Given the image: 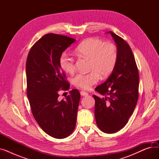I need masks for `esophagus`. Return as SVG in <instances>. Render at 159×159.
<instances>
[{
  "label": "esophagus",
  "instance_id": "obj_1",
  "mask_svg": "<svg viewBox=\"0 0 159 159\" xmlns=\"http://www.w3.org/2000/svg\"><path fill=\"white\" fill-rule=\"evenodd\" d=\"M80 95L83 97H86V96H88V93L87 92H86V91H80Z\"/></svg>",
  "mask_w": 159,
  "mask_h": 159
}]
</instances>
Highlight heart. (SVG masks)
I'll return each instance as SVG.
<instances>
[{"mask_svg": "<svg viewBox=\"0 0 159 159\" xmlns=\"http://www.w3.org/2000/svg\"><path fill=\"white\" fill-rule=\"evenodd\" d=\"M79 57L90 60L89 73H79L73 79L75 86L88 89L96 84L101 77H106L113 71L117 62L118 53L113 44H106L104 41L95 38H89L82 42L75 49ZM61 68L68 73L75 71L76 66L73 57L63 53L59 59Z\"/></svg>", "mask_w": 159, "mask_h": 159, "instance_id": "obj_1", "label": "heart"}]
</instances>
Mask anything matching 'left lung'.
Wrapping results in <instances>:
<instances>
[{"instance_id":"8db88e82","label":"left lung","mask_w":159,"mask_h":159,"mask_svg":"<svg viewBox=\"0 0 159 159\" xmlns=\"http://www.w3.org/2000/svg\"><path fill=\"white\" fill-rule=\"evenodd\" d=\"M117 48L118 58L110 76L95 88L104 96L93 95L97 126L106 133L122 129L133 113L139 98V75L134 55L129 44L112 31Z\"/></svg>"}]
</instances>
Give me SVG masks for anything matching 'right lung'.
<instances>
[{
  "instance_id": "1",
  "label": "right lung",
  "mask_w": 159,
  "mask_h": 159,
  "mask_svg": "<svg viewBox=\"0 0 159 159\" xmlns=\"http://www.w3.org/2000/svg\"><path fill=\"white\" fill-rule=\"evenodd\" d=\"M75 40L48 33L36 42L27 57V96L32 114L42 129L55 139L68 137L76 125L79 90L72 89L65 100H58L59 90H68L70 86L61 67L60 57Z\"/></svg>"
}]
</instances>
